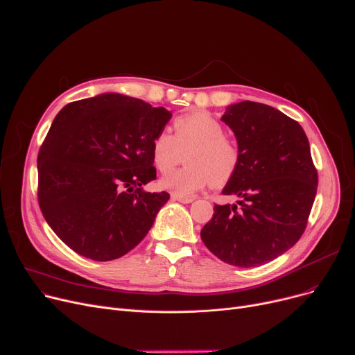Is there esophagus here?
Here are the masks:
<instances>
[{"mask_svg": "<svg viewBox=\"0 0 355 355\" xmlns=\"http://www.w3.org/2000/svg\"><path fill=\"white\" fill-rule=\"evenodd\" d=\"M172 200H173V201H178V202H182V204H189V202H192L191 198H182V196H178V195H172Z\"/></svg>", "mask_w": 355, "mask_h": 355, "instance_id": "obj_1", "label": "esophagus"}]
</instances>
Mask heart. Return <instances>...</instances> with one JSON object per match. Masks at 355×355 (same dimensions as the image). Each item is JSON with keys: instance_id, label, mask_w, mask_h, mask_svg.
Here are the masks:
<instances>
[{"instance_id": "b5f03b06", "label": "heart", "mask_w": 355, "mask_h": 355, "mask_svg": "<svg viewBox=\"0 0 355 355\" xmlns=\"http://www.w3.org/2000/svg\"><path fill=\"white\" fill-rule=\"evenodd\" d=\"M175 134L160 131L151 144V157L162 173L172 170L187 151L185 167L168 173L160 187L173 195L188 198L211 182L223 187L239 167L240 150L236 139L224 132L223 123L205 112H195L173 121Z\"/></svg>"}]
</instances>
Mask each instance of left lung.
<instances>
[{
	"label": "left lung",
	"instance_id": "obj_1",
	"mask_svg": "<svg viewBox=\"0 0 355 355\" xmlns=\"http://www.w3.org/2000/svg\"><path fill=\"white\" fill-rule=\"evenodd\" d=\"M236 135L240 163L214 205L201 239L218 259L259 266L293 248L306 230L318 189V170L300 123L275 107L245 101L221 118Z\"/></svg>",
	"mask_w": 355,
	"mask_h": 355
}]
</instances>
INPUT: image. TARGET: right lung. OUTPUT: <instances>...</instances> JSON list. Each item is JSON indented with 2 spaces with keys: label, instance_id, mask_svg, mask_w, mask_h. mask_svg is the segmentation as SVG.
<instances>
[{
  "label": "right lung",
  "instance_id": "obj_1",
  "mask_svg": "<svg viewBox=\"0 0 355 355\" xmlns=\"http://www.w3.org/2000/svg\"><path fill=\"white\" fill-rule=\"evenodd\" d=\"M172 113L106 93L68 103L37 155V201L46 223L84 258L112 261L146 237L167 192L155 179L151 144Z\"/></svg>",
  "mask_w": 355,
  "mask_h": 355
}]
</instances>
